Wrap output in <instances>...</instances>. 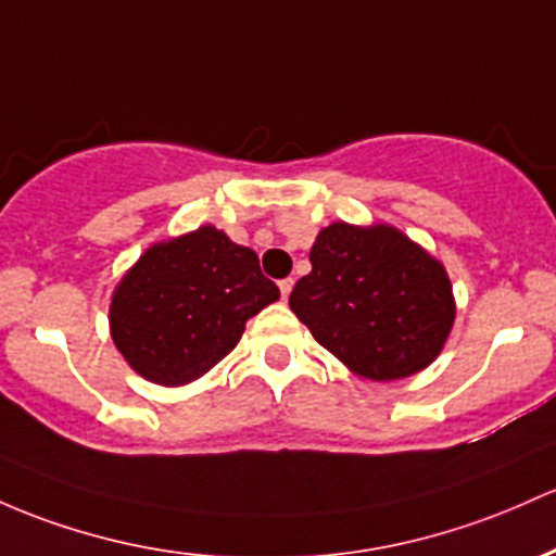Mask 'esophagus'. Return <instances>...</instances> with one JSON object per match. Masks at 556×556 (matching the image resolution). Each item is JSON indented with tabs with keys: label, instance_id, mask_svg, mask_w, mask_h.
Masks as SVG:
<instances>
[{
	"label": "esophagus",
	"instance_id": "obj_1",
	"mask_svg": "<svg viewBox=\"0 0 556 556\" xmlns=\"http://www.w3.org/2000/svg\"><path fill=\"white\" fill-rule=\"evenodd\" d=\"M279 292H282V298L288 301L292 292V279H282V282H279Z\"/></svg>",
	"mask_w": 556,
	"mask_h": 556
}]
</instances>
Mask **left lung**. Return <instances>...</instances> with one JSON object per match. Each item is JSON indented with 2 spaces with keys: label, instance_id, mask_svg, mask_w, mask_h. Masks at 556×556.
<instances>
[{
  "label": "left lung",
  "instance_id": "8db88e82",
  "mask_svg": "<svg viewBox=\"0 0 556 556\" xmlns=\"http://www.w3.org/2000/svg\"><path fill=\"white\" fill-rule=\"evenodd\" d=\"M290 308L364 380H404L441 356L456 319L446 266L390 224L334 222L316 235Z\"/></svg>",
  "mask_w": 556,
  "mask_h": 556
}]
</instances>
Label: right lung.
Segmentation results:
<instances>
[{
    "instance_id": "add662e5",
    "label": "right lung",
    "mask_w": 556,
    "mask_h": 556,
    "mask_svg": "<svg viewBox=\"0 0 556 556\" xmlns=\"http://www.w3.org/2000/svg\"><path fill=\"white\" fill-rule=\"evenodd\" d=\"M279 301L258 255L203 224L155 242L115 285L110 338L144 380H200L240 343L250 316Z\"/></svg>"
}]
</instances>
